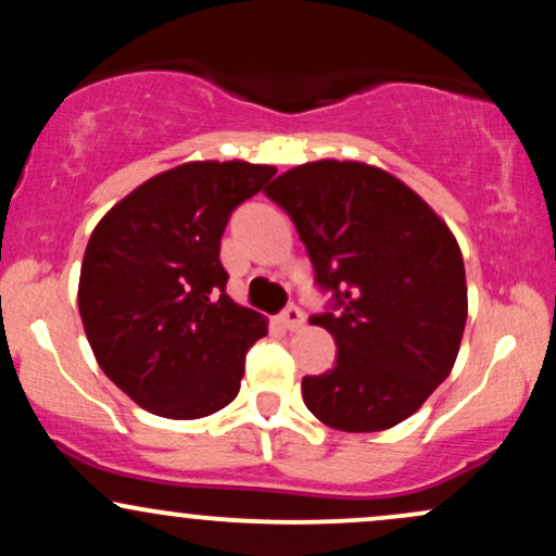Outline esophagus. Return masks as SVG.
<instances>
[{"instance_id":"esophagus-1","label":"esophagus","mask_w":556,"mask_h":556,"mask_svg":"<svg viewBox=\"0 0 556 556\" xmlns=\"http://www.w3.org/2000/svg\"><path fill=\"white\" fill-rule=\"evenodd\" d=\"M279 321L285 324V329L295 331L305 324V314L298 308V305H287V308L282 311V316H279Z\"/></svg>"}]
</instances>
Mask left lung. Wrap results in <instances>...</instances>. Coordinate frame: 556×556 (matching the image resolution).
Returning a JSON list of instances; mask_svg holds the SVG:
<instances>
[{
	"instance_id": "1",
	"label": "left lung",
	"mask_w": 556,
	"mask_h": 556,
	"mask_svg": "<svg viewBox=\"0 0 556 556\" xmlns=\"http://www.w3.org/2000/svg\"><path fill=\"white\" fill-rule=\"evenodd\" d=\"M308 251L331 305L311 316L337 342L303 400L331 429L384 431L450 376L468 318L463 253L405 182L363 162H308L266 188Z\"/></svg>"
}]
</instances>
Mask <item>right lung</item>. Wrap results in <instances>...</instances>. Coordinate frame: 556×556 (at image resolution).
<instances>
[{"instance_id":"1","label":"right lung","mask_w":556,"mask_h":556,"mask_svg":"<svg viewBox=\"0 0 556 556\" xmlns=\"http://www.w3.org/2000/svg\"><path fill=\"white\" fill-rule=\"evenodd\" d=\"M277 175L266 164L188 162L162 172L93 229L78 308L101 371L156 416H212L240 392L266 318L227 295L229 214Z\"/></svg>"}]
</instances>
